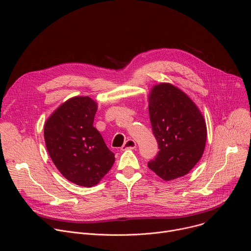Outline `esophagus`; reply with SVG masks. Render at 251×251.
<instances>
[{"mask_svg": "<svg viewBox=\"0 0 251 251\" xmlns=\"http://www.w3.org/2000/svg\"><path fill=\"white\" fill-rule=\"evenodd\" d=\"M136 148V142L133 139H127L124 144L122 146L121 150L126 151V150H134Z\"/></svg>", "mask_w": 251, "mask_h": 251, "instance_id": "34e87169", "label": "esophagus"}]
</instances>
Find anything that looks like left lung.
Returning a JSON list of instances; mask_svg holds the SVG:
<instances>
[{
  "instance_id": "left-lung-1",
  "label": "left lung",
  "mask_w": 251,
  "mask_h": 251,
  "mask_svg": "<svg viewBox=\"0 0 251 251\" xmlns=\"http://www.w3.org/2000/svg\"><path fill=\"white\" fill-rule=\"evenodd\" d=\"M149 111L160 151L148 167L165 181L188 174L205 148L207 133L201 112L185 92L171 83L152 86Z\"/></svg>"
}]
</instances>
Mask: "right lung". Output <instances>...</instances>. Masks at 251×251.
<instances>
[{
	"label": "right lung",
	"mask_w": 251,
	"mask_h": 251,
	"mask_svg": "<svg viewBox=\"0 0 251 251\" xmlns=\"http://www.w3.org/2000/svg\"><path fill=\"white\" fill-rule=\"evenodd\" d=\"M98 103L89 97L63 102L45 124V141L52 163L70 182L92 187L111 170L115 154L94 127Z\"/></svg>",
	"instance_id": "right-lung-1"
}]
</instances>
